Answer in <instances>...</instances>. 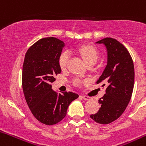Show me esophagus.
Returning a JSON list of instances; mask_svg holds the SVG:
<instances>
[{"label":"esophagus","mask_w":146,"mask_h":146,"mask_svg":"<svg viewBox=\"0 0 146 146\" xmlns=\"http://www.w3.org/2000/svg\"><path fill=\"white\" fill-rule=\"evenodd\" d=\"M81 97L83 99H85V100H89V99H91V98L88 96H81Z\"/></svg>","instance_id":"34e87169"}]
</instances>
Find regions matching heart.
<instances>
[{
  "instance_id": "1",
  "label": "heart",
  "mask_w": 146,
  "mask_h": 146,
  "mask_svg": "<svg viewBox=\"0 0 146 146\" xmlns=\"http://www.w3.org/2000/svg\"><path fill=\"white\" fill-rule=\"evenodd\" d=\"M79 52L86 64H89L91 62H96L97 60V51L96 49L91 46L86 45V46L80 47ZM69 58H70V53L68 50H65L60 54L58 58V64L61 69H64L66 67Z\"/></svg>"
}]
</instances>
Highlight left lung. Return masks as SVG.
Wrapping results in <instances>:
<instances>
[{"mask_svg":"<svg viewBox=\"0 0 146 146\" xmlns=\"http://www.w3.org/2000/svg\"><path fill=\"white\" fill-rule=\"evenodd\" d=\"M106 47L108 61L96 83L106 86V94L99 100L101 108L90 115L96 123L108 124L123 114L133 91L135 68L128 50L116 39L104 38L96 42Z\"/></svg>","mask_w":146,"mask_h":146,"instance_id":"1","label":"left lung"}]
</instances>
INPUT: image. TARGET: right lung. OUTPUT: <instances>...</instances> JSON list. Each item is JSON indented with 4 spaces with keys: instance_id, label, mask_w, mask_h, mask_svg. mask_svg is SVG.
Returning a JSON list of instances; mask_svg holds the SVG:
<instances>
[{
    "instance_id": "1",
    "label": "right lung",
    "mask_w": 146,
    "mask_h": 146,
    "mask_svg": "<svg viewBox=\"0 0 146 146\" xmlns=\"http://www.w3.org/2000/svg\"><path fill=\"white\" fill-rule=\"evenodd\" d=\"M65 43L54 37L38 40L25 54L23 66V93L32 114L41 123L53 125L66 115L70 103L79 97L73 92L52 89L55 76L61 72L58 58Z\"/></svg>"
}]
</instances>
